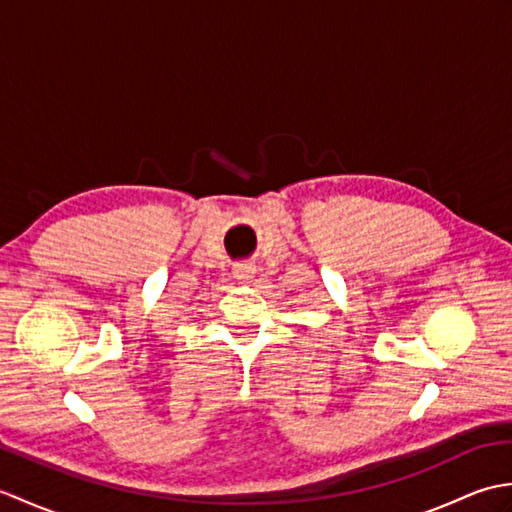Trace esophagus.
Segmentation results:
<instances>
[{
  "label": "esophagus",
  "instance_id": "34e87169",
  "mask_svg": "<svg viewBox=\"0 0 512 512\" xmlns=\"http://www.w3.org/2000/svg\"><path fill=\"white\" fill-rule=\"evenodd\" d=\"M233 277H235L237 281H242V284H246V281H250V279L255 277V266L239 264V266L233 268Z\"/></svg>",
  "mask_w": 512,
  "mask_h": 512
}]
</instances>
